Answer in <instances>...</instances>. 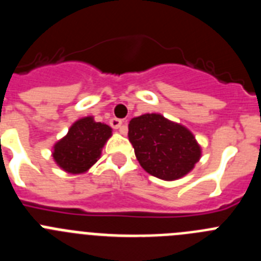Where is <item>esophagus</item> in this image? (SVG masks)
<instances>
[{
    "label": "esophagus",
    "mask_w": 261,
    "mask_h": 261,
    "mask_svg": "<svg viewBox=\"0 0 261 261\" xmlns=\"http://www.w3.org/2000/svg\"><path fill=\"white\" fill-rule=\"evenodd\" d=\"M110 125L112 126L114 129L121 128V125H123V120L116 119V117H112V119L110 120Z\"/></svg>",
    "instance_id": "obj_1"
}]
</instances>
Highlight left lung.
<instances>
[{
  "instance_id": "obj_1",
  "label": "left lung",
  "mask_w": 261,
  "mask_h": 261,
  "mask_svg": "<svg viewBox=\"0 0 261 261\" xmlns=\"http://www.w3.org/2000/svg\"><path fill=\"white\" fill-rule=\"evenodd\" d=\"M128 138L145 171L163 180H175L195 167L201 149L192 133L162 115L146 114L129 121Z\"/></svg>"
}]
</instances>
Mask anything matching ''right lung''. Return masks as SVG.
Returning <instances> with one entry per match:
<instances>
[{
  "mask_svg": "<svg viewBox=\"0 0 261 261\" xmlns=\"http://www.w3.org/2000/svg\"><path fill=\"white\" fill-rule=\"evenodd\" d=\"M111 135L112 129L107 124L96 123L91 116L80 119L53 146V158L66 172H86L99 159Z\"/></svg>",
  "mask_w": 261,
  "mask_h": 261,
  "instance_id": "right-lung-1",
  "label": "right lung"
}]
</instances>
